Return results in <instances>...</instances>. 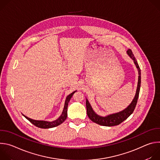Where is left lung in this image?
I'll return each instance as SVG.
<instances>
[{
	"label": "left lung",
	"instance_id": "left-lung-1",
	"mask_svg": "<svg viewBox=\"0 0 160 160\" xmlns=\"http://www.w3.org/2000/svg\"><path fill=\"white\" fill-rule=\"evenodd\" d=\"M127 54L128 56L133 60V62L136 65L137 68L139 72V80H138V88H137L136 94L135 96L134 99H133L131 104L124 110H123L121 112H119L118 113L112 114V115H110L109 116H107L106 117H102L100 116H98V115L94 112L93 109L91 108L88 101L87 100L86 101V108H87V114L88 117V118L90 119L91 121L93 122L99 124L100 125L102 126H106V127H111V126H115L120 124L122 123L124 120H125L133 112L137 102H138L139 95V91H140V87H141V69L139 68V66L138 63V61H136L133 54L132 53L131 49H128L127 51Z\"/></svg>",
	"mask_w": 160,
	"mask_h": 160
}]
</instances>
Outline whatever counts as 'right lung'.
Instances as JSON below:
<instances>
[{
	"instance_id": "1",
	"label": "right lung",
	"mask_w": 160,
	"mask_h": 160,
	"mask_svg": "<svg viewBox=\"0 0 160 160\" xmlns=\"http://www.w3.org/2000/svg\"><path fill=\"white\" fill-rule=\"evenodd\" d=\"M77 91H75L73 93H72L71 94H70L69 96H68L65 101V104H64V109L62 111V112L61 114V117L57 119L55 121L51 122H48L46 121H40V120H34L32 119H30L28 117H27L26 116L23 115L28 121H30L32 124H33L35 126L40 128H52V127H57L58 125H59L60 124H61L62 123H63L65 120L67 118V109H68V102H70V100L71 99L72 97L73 96V95L74 94L75 92H76Z\"/></svg>"
}]
</instances>
